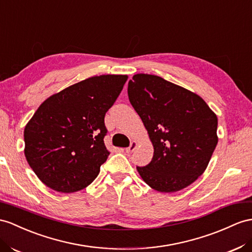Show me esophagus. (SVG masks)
I'll return each instance as SVG.
<instances>
[{
	"label": "esophagus",
	"instance_id": "1",
	"mask_svg": "<svg viewBox=\"0 0 252 252\" xmlns=\"http://www.w3.org/2000/svg\"><path fill=\"white\" fill-rule=\"evenodd\" d=\"M137 143H136V141H132V143H131V145H130V147H128V148H126V149L125 150L126 153H132L135 149H136V148H137Z\"/></svg>",
	"mask_w": 252,
	"mask_h": 252
}]
</instances>
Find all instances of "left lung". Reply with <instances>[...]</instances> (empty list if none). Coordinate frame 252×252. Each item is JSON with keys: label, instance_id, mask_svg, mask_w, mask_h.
Segmentation results:
<instances>
[{"label": "left lung", "instance_id": "8db88e82", "mask_svg": "<svg viewBox=\"0 0 252 252\" xmlns=\"http://www.w3.org/2000/svg\"><path fill=\"white\" fill-rule=\"evenodd\" d=\"M127 94L154 149L151 162L137 167L139 176L160 192L188 188L205 171L218 143L216 114L197 94L158 75H133Z\"/></svg>", "mask_w": 252, "mask_h": 252}]
</instances>
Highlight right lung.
I'll return each instance as SVG.
<instances>
[{
	"mask_svg": "<svg viewBox=\"0 0 252 252\" xmlns=\"http://www.w3.org/2000/svg\"><path fill=\"white\" fill-rule=\"evenodd\" d=\"M127 75L103 74L75 83L44 100L24 127V154L51 189L69 193L92 183L109 156L105 113Z\"/></svg>",
	"mask_w": 252,
	"mask_h": 252,
	"instance_id": "1",
	"label": "right lung"
}]
</instances>
